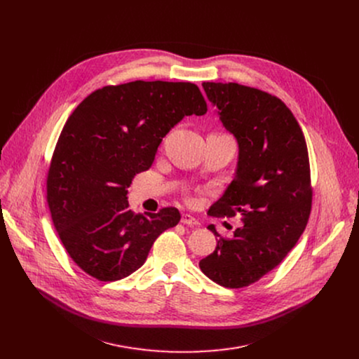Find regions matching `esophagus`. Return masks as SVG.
I'll return each mask as SVG.
<instances>
[{
    "label": "esophagus",
    "instance_id": "1",
    "mask_svg": "<svg viewBox=\"0 0 359 359\" xmlns=\"http://www.w3.org/2000/svg\"><path fill=\"white\" fill-rule=\"evenodd\" d=\"M182 223L186 224V226H191V227H197L200 223L190 215H183L182 216Z\"/></svg>",
    "mask_w": 359,
    "mask_h": 359
}]
</instances>
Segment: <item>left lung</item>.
I'll use <instances>...</instances> for the list:
<instances>
[{
	"label": "left lung",
	"instance_id": "8db88e82",
	"mask_svg": "<svg viewBox=\"0 0 359 359\" xmlns=\"http://www.w3.org/2000/svg\"><path fill=\"white\" fill-rule=\"evenodd\" d=\"M224 128L238 142L236 177L209 213L241 217L230 238L210 229L216 250L200 270L219 285L243 288L274 270L309 223L313 186L304 133L284 102L264 90L203 82Z\"/></svg>",
	"mask_w": 359,
	"mask_h": 359
}]
</instances>
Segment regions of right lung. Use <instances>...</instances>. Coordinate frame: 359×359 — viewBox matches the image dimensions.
Masks as SVG:
<instances>
[{"mask_svg":"<svg viewBox=\"0 0 359 359\" xmlns=\"http://www.w3.org/2000/svg\"><path fill=\"white\" fill-rule=\"evenodd\" d=\"M208 112L191 82L135 81L88 95L68 118L46 176V201L74 263L99 281L140 269L155 240L180 222L176 208L135 215L128 187L168 132Z\"/></svg>","mask_w":359,"mask_h":359,"instance_id":"obj_1","label":"right lung"}]
</instances>
